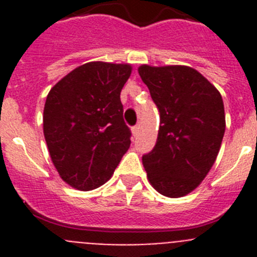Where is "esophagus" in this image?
I'll return each mask as SVG.
<instances>
[{
	"label": "esophagus",
	"instance_id": "34e87169",
	"mask_svg": "<svg viewBox=\"0 0 257 257\" xmlns=\"http://www.w3.org/2000/svg\"><path fill=\"white\" fill-rule=\"evenodd\" d=\"M131 131H133V135L136 136L138 135V133H139V126H134L133 128H131Z\"/></svg>",
	"mask_w": 257,
	"mask_h": 257
}]
</instances>
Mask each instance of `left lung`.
I'll list each match as a JSON object with an SVG mask.
<instances>
[{
    "mask_svg": "<svg viewBox=\"0 0 257 257\" xmlns=\"http://www.w3.org/2000/svg\"><path fill=\"white\" fill-rule=\"evenodd\" d=\"M139 74L160 110L158 138L143 165L152 187L179 198L196 189L216 161L225 133L217 88L187 65H140Z\"/></svg>",
    "mask_w": 257,
    "mask_h": 257,
    "instance_id": "obj_1",
    "label": "left lung"
}]
</instances>
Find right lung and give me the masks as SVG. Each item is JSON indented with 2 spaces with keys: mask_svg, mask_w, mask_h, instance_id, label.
I'll list each match as a JSON object with an SVG mask.
<instances>
[{
  "mask_svg": "<svg viewBox=\"0 0 257 257\" xmlns=\"http://www.w3.org/2000/svg\"><path fill=\"white\" fill-rule=\"evenodd\" d=\"M130 64L90 61L50 90L44 108V135L51 161L70 187L92 190L112 178L130 148L119 95Z\"/></svg>",
  "mask_w": 257,
  "mask_h": 257,
  "instance_id": "right-lung-1",
  "label": "right lung"
}]
</instances>
